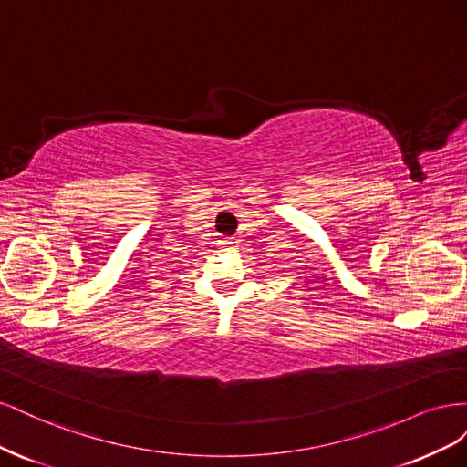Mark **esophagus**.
Instances as JSON below:
<instances>
[{"mask_svg": "<svg viewBox=\"0 0 467 467\" xmlns=\"http://www.w3.org/2000/svg\"><path fill=\"white\" fill-rule=\"evenodd\" d=\"M223 244H225V245H230V244H232V242H223Z\"/></svg>", "mask_w": 467, "mask_h": 467, "instance_id": "1", "label": "esophagus"}]
</instances>
